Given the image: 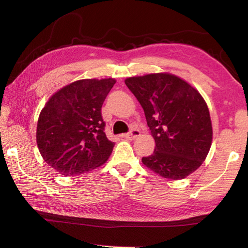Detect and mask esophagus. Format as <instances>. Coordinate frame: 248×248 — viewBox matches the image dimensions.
<instances>
[{"label": "esophagus", "mask_w": 248, "mask_h": 248, "mask_svg": "<svg viewBox=\"0 0 248 248\" xmlns=\"http://www.w3.org/2000/svg\"><path fill=\"white\" fill-rule=\"evenodd\" d=\"M140 135V130H138V129H132L130 131L129 133H127V134H124V136L127 140H135L136 138H139V136Z\"/></svg>", "instance_id": "obj_1"}]
</instances>
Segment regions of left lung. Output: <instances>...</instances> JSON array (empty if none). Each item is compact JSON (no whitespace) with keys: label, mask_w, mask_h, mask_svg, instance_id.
<instances>
[{"label":"left lung","mask_w":248,"mask_h":248,"mask_svg":"<svg viewBox=\"0 0 248 248\" xmlns=\"http://www.w3.org/2000/svg\"><path fill=\"white\" fill-rule=\"evenodd\" d=\"M125 85L144 109L155 140L144 165L160 176L179 180L202 164L212 143L209 108L196 89L170 73L128 78Z\"/></svg>","instance_id":"8db88e82"}]
</instances>
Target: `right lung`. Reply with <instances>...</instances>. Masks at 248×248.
<instances>
[{
  "label": "right lung",
  "instance_id": "1",
  "mask_svg": "<svg viewBox=\"0 0 248 248\" xmlns=\"http://www.w3.org/2000/svg\"><path fill=\"white\" fill-rule=\"evenodd\" d=\"M114 78H86L62 87L40 112L36 140L46 163L64 176L104 164L114 143L105 135L101 108Z\"/></svg>",
  "mask_w": 248,
  "mask_h": 248
}]
</instances>
